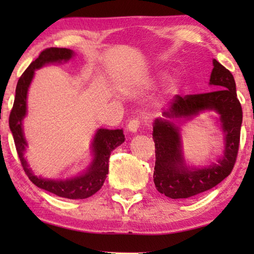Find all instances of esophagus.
Here are the masks:
<instances>
[{
  "mask_svg": "<svg viewBox=\"0 0 254 254\" xmlns=\"http://www.w3.org/2000/svg\"><path fill=\"white\" fill-rule=\"evenodd\" d=\"M140 127V120L139 119H133L131 120L130 122L127 124V130L132 132V133H135L137 131V128Z\"/></svg>",
  "mask_w": 254,
  "mask_h": 254,
  "instance_id": "1",
  "label": "esophagus"
}]
</instances>
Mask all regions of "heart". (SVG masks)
<instances>
[{"label": "heart", "instance_id": "obj_1", "mask_svg": "<svg viewBox=\"0 0 254 254\" xmlns=\"http://www.w3.org/2000/svg\"><path fill=\"white\" fill-rule=\"evenodd\" d=\"M174 89H175V83H170L169 87H168V91H169V92H173Z\"/></svg>", "mask_w": 254, "mask_h": 254}]
</instances>
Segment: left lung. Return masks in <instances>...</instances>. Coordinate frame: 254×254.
Listing matches in <instances>:
<instances>
[{"label": "left lung", "instance_id": "left-lung-1", "mask_svg": "<svg viewBox=\"0 0 254 254\" xmlns=\"http://www.w3.org/2000/svg\"><path fill=\"white\" fill-rule=\"evenodd\" d=\"M214 68L209 84L215 91L195 95H176L168 110L153 122L152 137L156 147V165L153 182L159 192L173 199L189 198L216 186L231 174L235 165L240 145L242 107L236 95L235 80L232 72L213 60ZM206 109L220 114L225 132V154L204 169H189L183 160L179 127L175 118H187Z\"/></svg>", "mask_w": 254, "mask_h": 254}]
</instances>
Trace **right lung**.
Here are the masks:
<instances>
[{
  "instance_id": "add662e5",
  "label": "right lung",
  "mask_w": 254,
  "mask_h": 254,
  "mask_svg": "<svg viewBox=\"0 0 254 254\" xmlns=\"http://www.w3.org/2000/svg\"><path fill=\"white\" fill-rule=\"evenodd\" d=\"M72 56H74V51L67 48H48L41 51L39 57L30 64V66L18 80L15 98L10 113V119H8V124H10L21 165H22L29 179L37 187L53 192L59 197L69 199H84L91 197L102 188L106 179V175L109 174V159L111 152L126 140L123 130H106V128L97 130L92 143L94 159L91 166L85 173L76 176L74 178L55 180L37 177L29 168L27 160L23 157L27 141L23 135L22 121L27 114V94L33 78L34 70L47 64L67 62Z\"/></svg>"
}]
</instances>
